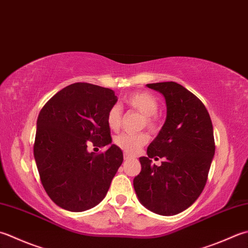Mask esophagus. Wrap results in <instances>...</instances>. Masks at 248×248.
<instances>
[{
    "mask_svg": "<svg viewBox=\"0 0 248 248\" xmlns=\"http://www.w3.org/2000/svg\"><path fill=\"white\" fill-rule=\"evenodd\" d=\"M124 160H128V159H130V156L127 154H124Z\"/></svg>",
    "mask_w": 248,
    "mask_h": 248,
    "instance_id": "obj_1",
    "label": "esophagus"
}]
</instances>
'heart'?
<instances>
[{"label":"heart","mask_w":248,"mask_h":248,"mask_svg":"<svg viewBox=\"0 0 248 248\" xmlns=\"http://www.w3.org/2000/svg\"><path fill=\"white\" fill-rule=\"evenodd\" d=\"M124 101L129 108L143 115L142 127H146L150 131H157L159 129L160 123L156 114L159 109V102L153 94L146 91L133 92L129 94ZM121 121H123V110L120 106H111L106 117L108 128L117 131L120 128ZM148 140L149 137L146 132L138 134L123 133L115 137L114 143L127 155H135L148 143Z\"/></svg>","instance_id":"obj_1"}]
</instances>
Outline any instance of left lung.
<instances>
[{
	"label": "left lung",
	"instance_id": "left-lung-1",
	"mask_svg": "<svg viewBox=\"0 0 248 248\" xmlns=\"http://www.w3.org/2000/svg\"><path fill=\"white\" fill-rule=\"evenodd\" d=\"M159 91L167 103V119L149 144L142 170L133 179L140 202L156 214L176 215L201 195L215 154L212 120L204 104L174 81L146 85ZM164 157L160 167L152 157Z\"/></svg>",
	"mask_w": 248,
	"mask_h": 248
}]
</instances>
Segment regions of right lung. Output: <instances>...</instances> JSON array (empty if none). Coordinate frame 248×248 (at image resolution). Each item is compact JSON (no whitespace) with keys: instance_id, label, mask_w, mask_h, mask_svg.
I'll return each mask as SVG.
<instances>
[{"instance_id":"add662e5","label":"right lung","mask_w":248,"mask_h":248,"mask_svg":"<svg viewBox=\"0 0 248 248\" xmlns=\"http://www.w3.org/2000/svg\"><path fill=\"white\" fill-rule=\"evenodd\" d=\"M117 100L111 89L75 82L57 92L40 111L34 158L43 187L58 206L84 212L105 198L124 161L106 123ZM89 141L110 147L95 155L86 149Z\"/></svg>"}]
</instances>
